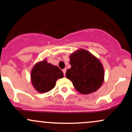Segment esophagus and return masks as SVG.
I'll list each match as a JSON object with an SVG mask.
<instances>
[{"instance_id": "1", "label": "esophagus", "mask_w": 132, "mask_h": 132, "mask_svg": "<svg viewBox=\"0 0 132 132\" xmlns=\"http://www.w3.org/2000/svg\"><path fill=\"white\" fill-rule=\"evenodd\" d=\"M63 73H64V76L66 75V68H65V69H63Z\"/></svg>"}]
</instances>
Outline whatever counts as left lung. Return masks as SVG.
Masks as SVG:
<instances>
[{"instance_id": "obj_1", "label": "left lung", "mask_w": 132, "mask_h": 132, "mask_svg": "<svg viewBox=\"0 0 132 132\" xmlns=\"http://www.w3.org/2000/svg\"><path fill=\"white\" fill-rule=\"evenodd\" d=\"M71 67L66 71V78L82 94L97 90L104 81V69L100 60L84 49L78 50L69 55Z\"/></svg>"}]
</instances>
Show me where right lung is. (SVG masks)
I'll list each match as a JSON object with an SVG mask.
<instances>
[{
  "instance_id": "add662e5",
  "label": "right lung",
  "mask_w": 132,
  "mask_h": 132,
  "mask_svg": "<svg viewBox=\"0 0 132 132\" xmlns=\"http://www.w3.org/2000/svg\"><path fill=\"white\" fill-rule=\"evenodd\" d=\"M64 77L56 66L48 63L46 59L38 62L31 71L30 79L35 89L40 93L49 92L55 86L56 81Z\"/></svg>"
}]
</instances>
